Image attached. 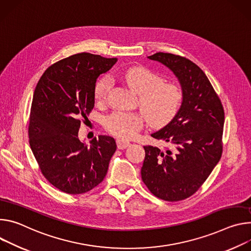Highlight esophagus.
I'll list each match as a JSON object with an SVG mask.
<instances>
[{
    "instance_id": "1",
    "label": "esophagus",
    "mask_w": 251,
    "mask_h": 251,
    "mask_svg": "<svg viewBox=\"0 0 251 251\" xmlns=\"http://www.w3.org/2000/svg\"><path fill=\"white\" fill-rule=\"evenodd\" d=\"M117 145H118V148H119L120 150H124V149L129 147V146H130V143H129L128 141L123 140V138H118V140H117Z\"/></svg>"
}]
</instances>
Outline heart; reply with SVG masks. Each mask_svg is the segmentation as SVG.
<instances>
[{
  "instance_id": "obj_1",
  "label": "heart",
  "mask_w": 251,
  "mask_h": 251,
  "mask_svg": "<svg viewBox=\"0 0 251 251\" xmlns=\"http://www.w3.org/2000/svg\"><path fill=\"white\" fill-rule=\"evenodd\" d=\"M123 78L138 94V103L151 123L162 125L177 113L183 100L182 90L177 83L164 81L162 75L145 67L126 70ZM110 87V77H101L95 88L96 99L103 100ZM146 121L147 117L141 113L115 111L106 118L104 126L110 133L122 138H131L143 128Z\"/></svg>"
}]
</instances>
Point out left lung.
Here are the masks:
<instances>
[{"label":"left lung","instance_id":"8db88e82","mask_svg":"<svg viewBox=\"0 0 251 251\" xmlns=\"http://www.w3.org/2000/svg\"><path fill=\"white\" fill-rule=\"evenodd\" d=\"M148 58L174 72L183 100L175 118L151 133L172 149L144 147L142 178L156 198L179 201L198 191L221 157L225 110L199 66L169 52H156Z\"/></svg>","mask_w":251,"mask_h":251}]
</instances>
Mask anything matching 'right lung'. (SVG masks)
I'll return each mask as SVG.
<instances>
[{"label": "right lung", "mask_w": 251, "mask_h": 251, "mask_svg": "<svg viewBox=\"0 0 251 251\" xmlns=\"http://www.w3.org/2000/svg\"><path fill=\"white\" fill-rule=\"evenodd\" d=\"M118 59L80 52L51 65L41 76L30 114L29 138L43 176L63 192L81 194L100 184L117 150L114 137L78 140L80 118L95 105L100 75Z\"/></svg>", "instance_id": "right-lung-1"}]
</instances>
